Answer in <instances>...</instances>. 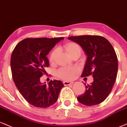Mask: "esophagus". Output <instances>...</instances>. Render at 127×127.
<instances>
[{
    "label": "esophagus",
    "mask_w": 127,
    "mask_h": 127,
    "mask_svg": "<svg viewBox=\"0 0 127 127\" xmlns=\"http://www.w3.org/2000/svg\"><path fill=\"white\" fill-rule=\"evenodd\" d=\"M73 83V82H71V81H64V85L65 86L69 85H71V84H72Z\"/></svg>",
    "instance_id": "34e87169"
}]
</instances>
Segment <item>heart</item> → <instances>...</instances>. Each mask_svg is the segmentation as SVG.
Listing matches in <instances>:
<instances>
[{"label": "heart", "mask_w": 127, "mask_h": 127, "mask_svg": "<svg viewBox=\"0 0 127 127\" xmlns=\"http://www.w3.org/2000/svg\"><path fill=\"white\" fill-rule=\"evenodd\" d=\"M65 51L70 57L72 56L73 54L75 53L81 52V48L79 45L75 42H69L66 43L64 46ZM58 54L57 49L53 50L49 56V61L51 62H54L55 60L56 55ZM78 69L76 68H62L59 69L57 71V75L61 79L65 80H70L73 79L76 73L77 72Z\"/></svg>", "instance_id": "1"}]
</instances>
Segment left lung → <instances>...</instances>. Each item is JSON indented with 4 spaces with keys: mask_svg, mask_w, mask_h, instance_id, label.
<instances>
[{
    "mask_svg": "<svg viewBox=\"0 0 127 127\" xmlns=\"http://www.w3.org/2000/svg\"><path fill=\"white\" fill-rule=\"evenodd\" d=\"M68 39L82 47L87 55L82 76L92 75L93 82L85 85V91L77 97L78 101L87 106L99 104L108 96L115 82L118 59L110 42L97 35L71 36Z\"/></svg>",
    "mask_w": 127,
    "mask_h": 127,
    "instance_id": "8db88e82",
    "label": "left lung"
}]
</instances>
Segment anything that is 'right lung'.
Wrapping results in <instances>:
<instances>
[{"label":"right lung","instance_id":"obj_1","mask_svg":"<svg viewBox=\"0 0 127 127\" xmlns=\"http://www.w3.org/2000/svg\"><path fill=\"white\" fill-rule=\"evenodd\" d=\"M64 37L27 38L20 41L13 51L10 59L12 78L16 87L29 104L38 108L54 104L64 87L61 81H51L46 85L40 78L49 66L46 55Z\"/></svg>","mask_w":127,"mask_h":127}]
</instances>
